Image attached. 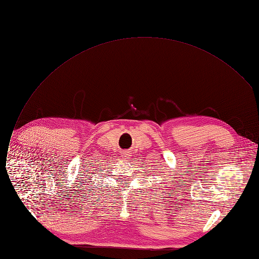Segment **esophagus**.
<instances>
[{"label":"esophagus","mask_w":259,"mask_h":259,"mask_svg":"<svg viewBox=\"0 0 259 259\" xmlns=\"http://www.w3.org/2000/svg\"><path fill=\"white\" fill-rule=\"evenodd\" d=\"M121 156L123 157V159H128V158H131L130 151H123V153H121Z\"/></svg>","instance_id":"1"}]
</instances>
